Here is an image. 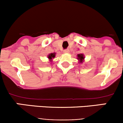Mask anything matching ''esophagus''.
Returning a JSON list of instances; mask_svg holds the SVG:
<instances>
[{
  "instance_id": "esophagus-1",
  "label": "esophagus",
  "mask_w": 123,
  "mask_h": 123,
  "mask_svg": "<svg viewBox=\"0 0 123 123\" xmlns=\"http://www.w3.org/2000/svg\"><path fill=\"white\" fill-rule=\"evenodd\" d=\"M69 50H68V49H65V50H64V52L67 53H67H69Z\"/></svg>"
}]
</instances>
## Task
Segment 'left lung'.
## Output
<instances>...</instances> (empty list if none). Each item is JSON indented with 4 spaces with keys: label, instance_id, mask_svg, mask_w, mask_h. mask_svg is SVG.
Segmentation results:
<instances>
[{
    "label": "left lung",
    "instance_id": "obj_1",
    "mask_svg": "<svg viewBox=\"0 0 123 123\" xmlns=\"http://www.w3.org/2000/svg\"><path fill=\"white\" fill-rule=\"evenodd\" d=\"M77 59H78V60L80 61V63H83V61H84V59H85V56H84L83 55L81 54H78L77 55Z\"/></svg>",
    "mask_w": 123,
    "mask_h": 123
}]
</instances>
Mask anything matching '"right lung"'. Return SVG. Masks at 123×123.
Listing matches in <instances>:
<instances>
[{"instance_id": "right-lung-1", "label": "right lung", "mask_w": 123, "mask_h": 123, "mask_svg": "<svg viewBox=\"0 0 123 123\" xmlns=\"http://www.w3.org/2000/svg\"><path fill=\"white\" fill-rule=\"evenodd\" d=\"M55 54H56L55 53H51V54H50L48 56V58H49L50 61H52V59L55 57Z\"/></svg>"}]
</instances>
